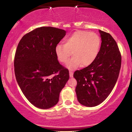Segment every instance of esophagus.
I'll return each mask as SVG.
<instances>
[{"mask_svg": "<svg viewBox=\"0 0 132 132\" xmlns=\"http://www.w3.org/2000/svg\"><path fill=\"white\" fill-rule=\"evenodd\" d=\"M69 73H70V77H73V72L71 71H70Z\"/></svg>", "mask_w": 132, "mask_h": 132, "instance_id": "obj_1", "label": "esophagus"}]
</instances>
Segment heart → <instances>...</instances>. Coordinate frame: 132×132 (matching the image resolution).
Instances as JSON below:
<instances>
[{"instance_id":"b5f03b06","label":"heart","mask_w":132,"mask_h":132,"mask_svg":"<svg viewBox=\"0 0 132 132\" xmlns=\"http://www.w3.org/2000/svg\"><path fill=\"white\" fill-rule=\"evenodd\" d=\"M100 46L101 38L97 34L78 30L67 38L65 44H57L55 51L57 60L62 64L68 62L72 52L73 57L68 67L73 69L80 65L86 67L93 64L98 55Z\"/></svg>"}]
</instances>
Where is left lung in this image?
<instances>
[{"instance_id":"left-lung-1","label":"left lung","mask_w":132,"mask_h":132,"mask_svg":"<svg viewBox=\"0 0 132 132\" xmlns=\"http://www.w3.org/2000/svg\"><path fill=\"white\" fill-rule=\"evenodd\" d=\"M102 44L93 64L74 73L76 93L82 105L94 107L105 100L115 85L121 65V55L111 34L99 30Z\"/></svg>"}]
</instances>
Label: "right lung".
<instances>
[{"instance_id": "right-lung-1", "label": "right lung", "mask_w": 132, "mask_h": 132, "mask_svg": "<svg viewBox=\"0 0 132 132\" xmlns=\"http://www.w3.org/2000/svg\"><path fill=\"white\" fill-rule=\"evenodd\" d=\"M65 34L61 29L43 26L25 34L18 44L14 61L16 80L37 108L49 109L56 104L69 79V71L59 64L55 51Z\"/></svg>"}]
</instances>
